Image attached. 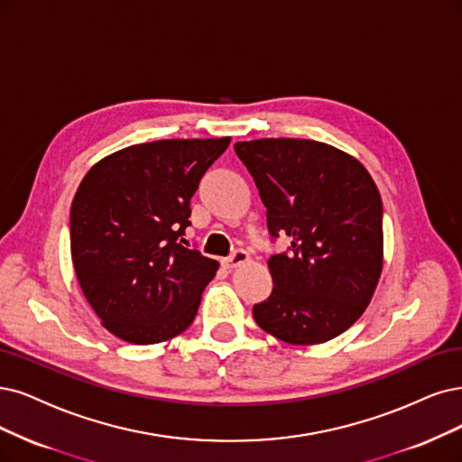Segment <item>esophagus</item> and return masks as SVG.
Returning a JSON list of instances; mask_svg holds the SVG:
<instances>
[{"mask_svg": "<svg viewBox=\"0 0 462 462\" xmlns=\"http://www.w3.org/2000/svg\"><path fill=\"white\" fill-rule=\"evenodd\" d=\"M249 261V253L247 251H244V249H237V251H234L228 259H225L222 261V264H225L226 268H230V270H234V268H237V266H242V264H245Z\"/></svg>", "mask_w": 462, "mask_h": 462, "instance_id": "34e87169", "label": "esophagus"}]
</instances>
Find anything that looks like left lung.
Instances as JSON below:
<instances>
[{
    "label": "left lung",
    "instance_id": "left-lung-1",
    "mask_svg": "<svg viewBox=\"0 0 462 462\" xmlns=\"http://www.w3.org/2000/svg\"><path fill=\"white\" fill-rule=\"evenodd\" d=\"M266 205L270 234L291 237L272 254L270 297L253 306L259 328L310 346L345 333L373 299L383 272V201L350 153L306 139L234 144Z\"/></svg>",
    "mask_w": 462,
    "mask_h": 462
}]
</instances>
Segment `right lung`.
<instances>
[{
    "label": "right lung",
    "instance_id": "add662e5",
    "mask_svg": "<svg viewBox=\"0 0 462 462\" xmlns=\"http://www.w3.org/2000/svg\"><path fill=\"white\" fill-rule=\"evenodd\" d=\"M230 144L171 139L127 146L97 162L70 209L81 291L102 328L131 345H156L194 321L218 263L182 245L199 179Z\"/></svg>",
    "mask_w": 462,
    "mask_h": 462
}]
</instances>
